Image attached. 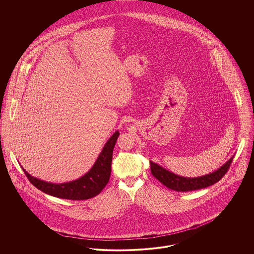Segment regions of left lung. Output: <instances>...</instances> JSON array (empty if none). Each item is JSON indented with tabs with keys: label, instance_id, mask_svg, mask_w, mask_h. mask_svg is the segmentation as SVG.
<instances>
[{
	"label": "left lung",
	"instance_id": "1",
	"mask_svg": "<svg viewBox=\"0 0 254 254\" xmlns=\"http://www.w3.org/2000/svg\"><path fill=\"white\" fill-rule=\"evenodd\" d=\"M233 157L234 155L231 156L230 159H229L223 166H221L215 171L203 176H199V177H184V176L177 175L154 162H150V169H151L152 175L164 186L169 188V190L180 191V192L191 191V190H197L200 189L207 188L220 181L224 177V175L227 173L230 164L233 160Z\"/></svg>",
	"mask_w": 254,
	"mask_h": 254
}]
</instances>
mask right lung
Segmentation results:
<instances>
[{"mask_svg": "<svg viewBox=\"0 0 254 254\" xmlns=\"http://www.w3.org/2000/svg\"><path fill=\"white\" fill-rule=\"evenodd\" d=\"M119 135V130L113 133L104 145L92 168L85 175L73 181L62 184L44 181L30 175L22 166L21 167L30 183L45 193L57 198L76 201L90 199L100 193L109 183L113 148Z\"/></svg>", "mask_w": 254, "mask_h": 254, "instance_id": "add662e5", "label": "right lung"}]
</instances>
